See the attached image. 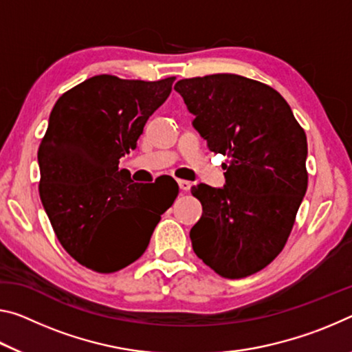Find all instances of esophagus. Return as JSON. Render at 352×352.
<instances>
[{"label":"esophagus","mask_w":352,"mask_h":352,"mask_svg":"<svg viewBox=\"0 0 352 352\" xmlns=\"http://www.w3.org/2000/svg\"><path fill=\"white\" fill-rule=\"evenodd\" d=\"M178 186H180L182 192H188L189 189H191L192 183H191V182H188V180H178Z\"/></svg>","instance_id":"1"}]
</instances>
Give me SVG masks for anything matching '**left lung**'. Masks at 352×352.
Instances as JSON below:
<instances>
[{"instance_id": "1", "label": "left lung", "mask_w": 352, "mask_h": 352, "mask_svg": "<svg viewBox=\"0 0 352 352\" xmlns=\"http://www.w3.org/2000/svg\"><path fill=\"white\" fill-rule=\"evenodd\" d=\"M208 148L226 155V186H192L202 217L192 249L226 278L255 274L285 248L307 191V136L280 94L233 74L175 85Z\"/></svg>"}]
</instances>
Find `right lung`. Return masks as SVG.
Instances as JSON below:
<instances>
[{
	"label": "right lung",
	"instance_id": "obj_1",
	"mask_svg": "<svg viewBox=\"0 0 352 352\" xmlns=\"http://www.w3.org/2000/svg\"><path fill=\"white\" fill-rule=\"evenodd\" d=\"M160 81L97 75L59 97L38 146V194L59 243L96 272L124 270L141 256L178 185L152 202L119 160L172 91Z\"/></svg>",
	"mask_w": 352,
	"mask_h": 352
}]
</instances>
